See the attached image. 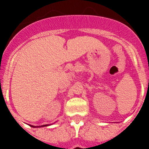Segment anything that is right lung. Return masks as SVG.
Masks as SVG:
<instances>
[{"mask_svg":"<svg viewBox=\"0 0 149 149\" xmlns=\"http://www.w3.org/2000/svg\"><path fill=\"white\" fill-rule=\"evenodd\" d=\"M30 126L32 127H45V126H49V125H42V126H33V125H30Z\"/></svg>","mask_w":149,"mask_h":149,"instance_id":"1","label":"right lung"}]
</instances>
